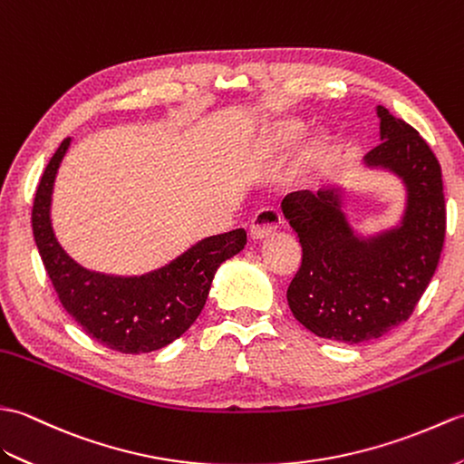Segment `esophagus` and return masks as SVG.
Here are the masks:
<instances>
[{
    "label": "esophagus",
    "instance_id": "34e87169",
    "mask_svg": "<svg viewBox=\"0 0 464 464\" xmlns=\"http://www.w3.org/2000/svg\"><path fill=\"white\" fill-rule=\"evenodd\" d=\"M282 224V216L280 212H276L274 208H264L252 218L250 224V236L252 240H266L280 228Z\"/></svg>",
    "mask_w": 464,
    "mask_h": 464
}]
</instances>
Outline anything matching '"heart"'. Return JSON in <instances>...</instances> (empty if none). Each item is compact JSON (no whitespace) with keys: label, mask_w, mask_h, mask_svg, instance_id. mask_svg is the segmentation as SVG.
I'll list each match as a JSON object with an SVG mask.
<instances>
[{"label":"heart","mask_w":464,"mask_h":464,"mask_svg":"<svg viewBox=\"0 0 464 464\" xmlns=\"http://www.w3.org/2000/svg\"><path fill=\"white\" fill-rule=\"evenodd\" d=\"M304 130H305V125L302 121L282 119L267 129V132L264 135V145L267 149H285L300 139L304 135ZM329 150H332V140H329V137L325 135L315 137L310 150H307V162H310L312 167H319V164L327 159Z\"/></svg>","instance_id":"heart-1"}]
</instances>
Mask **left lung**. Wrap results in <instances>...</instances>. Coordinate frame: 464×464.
<instances>
[{
    "instance_id": "obj_1",
    "label": "left lung",
    "mask_w": 464,
    "mask_h": 464,
    "mask_svg": "<svg viewBox=\"0 0 464 464\" xmlns=\"http://www.w3.org/2000/svg\"><path fill=\"white\" fill-rule=\"evenodd\" d=\"M379 145L365 170L389 172L403 188V212L393 226L362 232L347 214L345 184L315 194H290L285 220L302 244V267L287 287V305L305 329L339 343L385 335L413 314L433 277L445 242V197L439 160L405 121L377 105Z\"/></svg>"
}]
</instances>
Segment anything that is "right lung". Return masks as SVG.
<instances>
[{
	"label": "right lung",
	"instance_id": "add662e5",
	"mask_svg": "<svg viewBox=\"0 0 464 464\" xmlns=\"http://www.w3.org/2000/svg\"><path fill=\"white\" fill-rule=\"evenodd\" d=\"M65 139L51 157L34 200L31 226L45 272L61 305L83 332L121 353H150L167 347L197 322L220 264L244 250L242 228L210 236L157 270L115 276L87 270L59 244L51 202L57 170L71 147Z\"/></svg>",
	"mask_w": 464,
	"mask_h": 464
}]
</instances>
